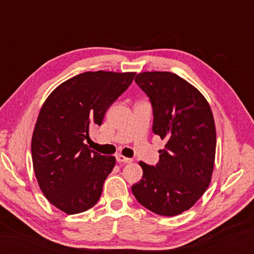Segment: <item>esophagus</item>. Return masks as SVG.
I'll use <instances>...</instances> for the list:
<instances>
[{
    "instance_id": "obj_1",
    "label": "esophagus",
    "mask_w": 254,
    "mask_h": 254,
    "mask_svg": "<svg viewBox=\"0 0 254 254\" xmlns=\"http://www.w3.org/2000/svg\"><path fill=\"white\" fill-rule=\"evenodd\" d=\"M117 161L118 163H124V164H128V163H132V159L131 158H127V157H124L123 155L119 154L117 155Z\"/></svg>"
}]
</instances>
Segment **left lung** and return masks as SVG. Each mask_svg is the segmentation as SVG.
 <instances>
[{
    "label": "left lung",
    "mask_w": 254,
    "mask_h": 254,
    "mask_svg": "<svg viewBox=\"0 0 254 254\" xmlns=\"http://www.w3.org/2000/svg\"><path fill=\"white\" fill-rule=\"evenodd\" d=\"M135 83L153 107V132L167 139L159 161H139L143 177L132 186L144 207L161 216L191 208L209 186L216 130L207 100L186 79L171 72H143Z\"/></svg>",
    "instance_id": "obj_1"
}]
</instances>
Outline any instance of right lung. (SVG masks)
Returning a JSON list of instances; mask_svg holds the SVG:
<instances>
[{"mask_svg": "<svg viewBox=\"0 0 254 254\" xmlns=\"http://www.w3.org/2000/svg\"><path fill=\"white\" fill-rule=\"evenodd\" d=\"M134 72H85L59 85L42 105L31 139L35 175L42 193L66 214L93 207L116 165L85 144L89 128L131 85Z\"/></svg>", "mask_w": 254, "mask_h": 254, "instance_id": "1", "label": "right lung"}]
</instances>
